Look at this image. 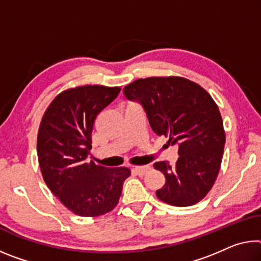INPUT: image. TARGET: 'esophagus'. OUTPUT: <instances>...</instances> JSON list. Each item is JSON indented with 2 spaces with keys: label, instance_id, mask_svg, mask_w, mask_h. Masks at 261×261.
I'll return each instance as SVG.
<instances>
[{
  "label": "esophagus",
  "instance_id": "1",
  "mask_svg": "<svg viewBox=\"0 0 261 261\" xmlns=\"http://www.w3.org/2000/svg\"><path fill=\"white\" fill-rule=\"evenodd\" d=\"M148 169H150V166H148V165H145V166H137V167H135L134 168V172L136 173V174H138V175H143V174H145V173L148 171Z\"/></svg>",
  "mask_w": 261,
  "mask_h": 261
}]
</instances>
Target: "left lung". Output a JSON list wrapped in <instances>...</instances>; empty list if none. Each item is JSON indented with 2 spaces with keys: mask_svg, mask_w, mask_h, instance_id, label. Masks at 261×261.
<instances>
[{
  "mask_svg": "<svg viewBox=\"0 0 261 261\" xmlns=\"http://www.w3.org/2000/svg\"><path fill=\"white\" fill-rule=\"evenodd\" d=\"M123 93L142 105L154 134L179 146L175 165H153L166 179L156 197L175 206L200 202L216 181L225 144L222 116L213 97L180 76L138 79Z\"/></svg>",
  "mask_w": 261,
  "mask_h": 261,
  "instance_id": "1",
  "label": "left lung"
}]
</instances>
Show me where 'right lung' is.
I'll list each match as a JSON object with an SVG mask.
<instances>
[{
  "label": "right lung",
  "mask_w": 261,
  "mask_h": 261,
  "mask_svg": "<svg viewBox=\"0 0 261 261\" xmlns=\"http://www.w3.org/2000/svg\"><path fill=\"white\" fill-rule=\"evenodd\" d=\"M121 92L119 87L81 86L60 93L41 118L37 153L43 179L72 213L96 217L118 203L125 167L108 168L88 161L97 115Z\"/></svg>",
  "instance_id": "right-lung-1"
}]
</instances>
